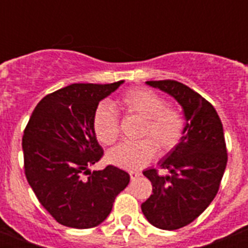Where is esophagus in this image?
Returning a JSON list of instances; mask_svg holds the SVG:
<instances>
[{"label": "esophagus", "instance_id": "obj_1", "mask_svg": "<svg viewBox=\"0 0 248 248\" xmlns=\"http://www.w3.org/2000/svg\"><path fill=\"white\" fill-rule=\"evenodd\" d=\"M129 175H130V179H131V181H134V180H137L138 177L140 176V172H138V171H130L129 172Z\"/></svg>", "mask_w": 248, "mask_h": 248}]
</instances>
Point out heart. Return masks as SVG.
I'll return each instance as SVG.
<instances>
[{"instance_id":"heart-1","label":"heart","mask_w":248,"mask_h":248,"mask_svg":"<svg viewBox=\"0 0 248 248\" xmlns=\"http://www.w3.org/2000/svg\"><path fill=\"white\" fill-rule=\"evenodd\" d=\"M120 104L129 113L145 119L143 139L125 141L111 149L107 155L108 163L124 170H139L144 168L156 154V142L163 153L170 151L179 144L184 133V119L179 111L168 108L161 95L148 89H133L122 98ZM93 126L98 140L104 145H111L120 134L119 119L114 107L102 103L94 113Z\"/></svg>"}]
</instances>
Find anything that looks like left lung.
<instances>
[{
	"instance_id": "8db88e82",
	"label": "left lung",
	"mask_w": 248,
	"mask_h": 248,
	"mask_svg": "<svg viewBox=\"0 0 248 248\" xmlns=\"http://www.w3.org/2000/svg\"><path fill=\"white\" fill-rule=\"evenodd\" d=\"M145 83L174 98L185 117L179 144L157 163L170 174L143 171L153 194L141 211L153 226L171 231L192 222L215 199L226 169V144L220 117L200 94L176 80Z\"/></svg>"
}]
</instances>
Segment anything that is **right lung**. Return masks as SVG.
<instances>
[{
  "mask_svg": "<svg viewBox=\"0 0 248 248\" xmlns=\"http://www.w3.org/2000/svg\"><path fill=\"white\" fill-rule=\"evenodd\" d=\"M123 83H76L59 89L37 104L26 126V177L39 202L63 226H98L130 181L128 172L117 166L89 170L103 155L94 113Z\"/></svg>",
  "mask_w": 248,
  "mask_h": 248,
  "instance_id": "1",
  "label": "right lung"
}]
</instances>
